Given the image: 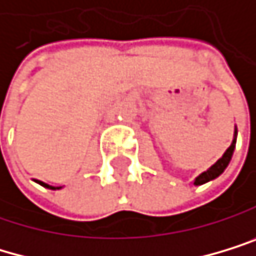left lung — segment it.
<instances>
[{"label": "left lung", "mask_w": 256, "mask_h": 256, "mask_svg": "<svg viewBox=\"0 0 256 256\" xmlns=\"http://www.w3.org/2000/svg\"><path fill=\"white\" fill-rule=\"evenodd\" d=\"M234 144H236V140L232 143V146L228 148V150L225 151V154L218 159L211 168H209L208 172H204V173H202L200 176L196 178L195 180V186H200V184H204V182H208V181H211V180H216V178L218 176V174H222L224 173V170L228 166V164H230V160H232V156H233V151H234Z\"/></svg>", "instance_id": "8db88e82"}]
</instances>
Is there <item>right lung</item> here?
<instances>
[{"mask_svg": "<svg viewBox=\"0 0 256 256\" xmlns=\"http://www.w3.org/2000/svg\"><path fill=\"white\" fill-rule=\"evenodd\" d=\"M42 186H45V187H50V186H47V184H44V182H40ZM50 188H54V187H50Z\"/></svg>", "mask_w": 256, "mask_h": 256, "instance_id": "1", "label": "right lung"}]
</instances>
